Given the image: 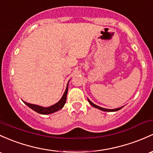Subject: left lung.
Returning <instances> with one entry per match:
<instances>
[{"label":"left lung","instance_id":"1","mask_svg":"<svg viewBox=\"0 0 153 153\" xmlns=\"http://www.w3.org/2000/svg\"><path fill=\"white\" fill-rule=\"evenodd\" d=\"M88 101H89V103H90V104L92 105V106H93V107H95V108H97V109H98L101 110V111H118V110H120V109H122V108H123V106H122V107H120V108H117V109H105V108L100 107V106H97V105L94 104V103H93V102H91V101H90L89 99H88Z\"/></svg>","mask_w":153,"mask_h":153}]
</instances>
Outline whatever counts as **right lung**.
<instances>
[{
	"mask_svg": "<svg viewBox=\"0 0 153 153\" xmlns=\"http://www.w3.org/2000/svg\"><path fill=\"white\" fill-rule=\"evenodd\" d=\"M68 85H67L66 89H65V93H64L63 96H62L61 99H60L58 102L55 103V104L52 105V106H49V107H43V106H38V105L31 104V103L25 102V101H23V102L25 103L27 106H29L30 109H32L33 111L39 113V114H52V113H54L55 112V111H58V110L61 109L64 106V105H65V101H66L67 93H68Z\"/></svg>",
	"mask_w": 153,
	"mask_h": 153,
	"instance_id": "add662e5",
	"label": "right lung"
}]
</instances>
